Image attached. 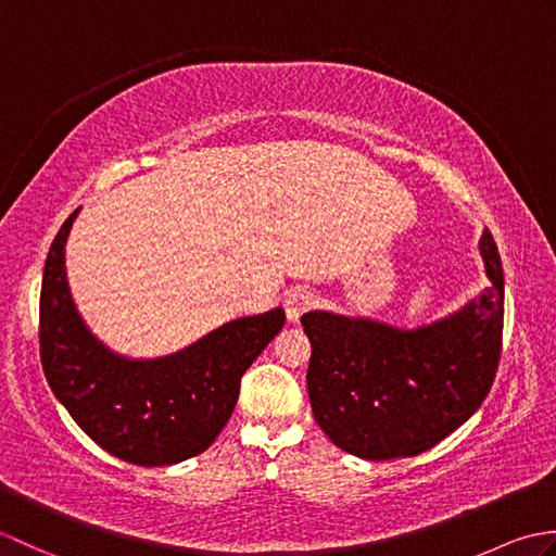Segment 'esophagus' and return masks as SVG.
<instances>
[{"label": "esophagus", "mask_w": 556, "mask_h": 556, "mask_svg": "<svg viewBox=\"0 0 556 556\" xmlns=\"http://www.w3.org/2000/svg\"><path fill=\"white\" fill-rule=\"evenodd\" d=\"M315 296L313 291L308 289H293L287 293L285 299V311H287V320L289 323H299L303 313H308L313 305H315Z\"/></svg>", "instance_id": "34e87169"}]
</instances>
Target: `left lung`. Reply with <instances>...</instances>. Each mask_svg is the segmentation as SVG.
I'll use <instances>...</instances> for the list:
<instances>
[{
	"instance_id": "1",
	"label": "left lung",
	"mask_w": 556,
	"mask_h": 556,
	"mask_svg": "<svg viewBox=\"0 0 556 556\" xmlns=\"http://www.w3.org/2000/svg\"><path fill=\"white\" fill-rule=\"evenodd\" d=\"M478 251L490 287L416 329L311 311L308 396L323 432L365 460L418 456L485 401L502 351L504 271L492 233Z\"/></svg>"
}]
</instances>
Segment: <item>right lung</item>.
<instances>
[{"label":"right lung","mask_w":556,"mask_h":556,"mask_svg":"<svg viewBox=\"0 0 556 556\" xmlns=\"http://www.w3.org/2000/svg\"><path fill=\"white\" fill-rule=\"evenodd\" d=\"M80 207L50 245L40 291V361L78 428L136 466H174L203 454L231 418L241 377L285 327L271 308L212 329L160 358H128L90 332L66 279V239Z\"/></svg>","instance_id":"1"}]
</instances>
